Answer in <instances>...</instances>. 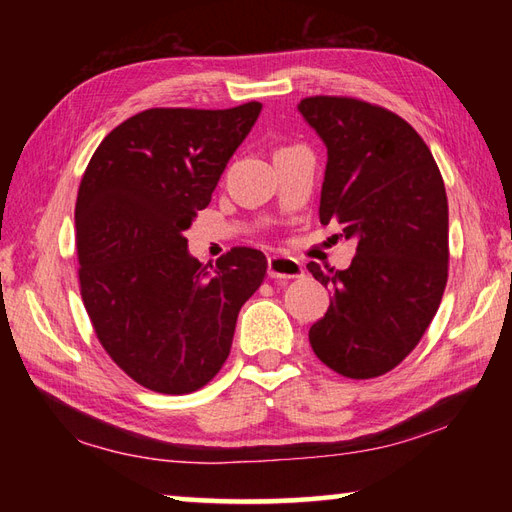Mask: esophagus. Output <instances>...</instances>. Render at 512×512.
Returning a JSON list of instances; mask_svg holds the SVG:
<instances>
[{
	"label": "esophagus",
	"mask_w": 512,
	"mask_h": 512,
	"mask_svg": "<svg viewBox=\"0 0 512 512\" xmlns=\"http://www.w3.org/2000/svg\"><path fill=\"white\" fill-rule=\"evenodd\" d=\"M303 275V266L295 257L273 255L268 259V277L270 279H297Z\"/></svg>",
	"instance_id": "esophagus-1"
}]
</instances>
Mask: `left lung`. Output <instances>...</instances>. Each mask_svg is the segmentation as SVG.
I'll return each mask as SVG.
<instances>
[{"label":"left lung","mask_w":512,"mask_h":512,"mask_svg":"<svg viewBox=\"0 0 512 512\" xmlns=\"http://www.w3.org/2000/svg\"><path fill=\"white\" fill-rule=\"evenodd\" d=\"M297 110L328 147L321 224L354 239L350 268L308 270L332 301L310 328L314 354L347 378L387 374L427 332L447 286L449 204L429 147L383 107L310 96Z\"/></svg>","instance_id":"1"}]
</instances>
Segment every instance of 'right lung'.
Segmentation results:
<instances>
[{
	"mask_svg": "<svg viewBox=\"0 0 512 512\" xmlns=\"http://www.w3.org/2000/svg\"><path fill=\"white\" fill-rule=\"evenodd\" d=\"M262 103L145 110L94 151L76 198L81 297L112 361L158 394H191L220 372L237 314L264 284L262 250L204 266L184 231L206 209Z\"/></svg>",
	"mask_w": 512,
	"mask_h": 512,
	"instance_id": "obj_1",
	"label": "right lung"
}]
</instances>
